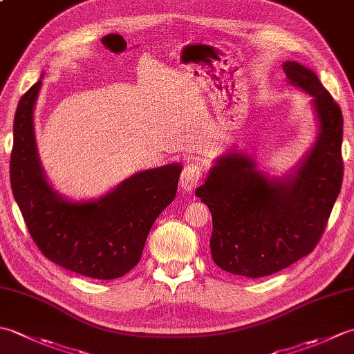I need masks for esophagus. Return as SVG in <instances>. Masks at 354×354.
I'll list each match as a JSON object with an SVG mask.
<instances>
[{
	"label": "esophagus",
	"instance_id": "obj_1",
	"mask_svg": "<svg viewBox=\"0 0 354 354\" xmlns=\"http://www.w3.org/2000/svg\"><path fill=\"white\" fill-rule=\"evenodd\" d=\"M202 175H204V171H202V167L198 164H189L187 167L183 170L181 173V187L183 190L190 193L194 187L199 185V183L202 181Z\"/></svg>",
	"mask_w": 354,
	"mask_h": 354
}]
</instances>
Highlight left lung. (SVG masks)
Segmentation results:
<instances>
[{"mask_svg": "<svg viewBox=\"0 0 354 354\" xmlns=\"http://www.w3.org/2000/svg\"><path fill=\"white\" fill-rule=\"evenodd\" d=\"M289 84L312 95L318 133L297 167L281 178L231 149L217 158L196 196L209 208L214 263L230 274L260 278L290 266L317 246L341 192L342 112L307 66L283 64Z\"/></svg>", "mask_w": 354, "mask_h": 354, "instance_id": "obj_1", "label": "left lung"}]
</instances>
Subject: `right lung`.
<instances>
[{"mask_svg": "<svg viewBox=\"0 0 354 354\" xmlns=\"http://www.w3.org/2000/svg\"><path fill=\"white\" fill-rule=\"evenodd\" d=\"M41 79L21 97L13 122L10 184L41 252L71 272L114 280L137 266L150 228L176 196L183 164L133 173L97 199L71 201L53 189L36 146L33 112Z\"/></svg>", "mask_w": 354, "mask_h": 354, "instance_id": "add662e5", "label": "right lung"}]
</instances>
